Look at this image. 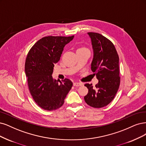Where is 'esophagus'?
I'll return each instance as SVG.
<instances>
[{"label":"esophagus","instance_id":"34e87169","mask_svg":"<svg viewBox=\"0 0 146 146\" xmlns=\"http://www.w3.org/2000/svg\"><path fill=\"white\" fill-rule=\"evenodd\" d=\"M73 84H74V86H82L83 83H80V82H74L73 83Z\"/></svg>","mask_w":146,"mask_h":146}]
</instances>
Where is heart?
<instances>
[{"instance_id": "obj_1", "label": "heart", "mask_w": 146, "mask_h": 146, "mask_svg": "<svg viewBox=\"0 0 146 146\" xmlns=\"http://www.w3.org/2000/svg\"><path fill=\"white\" fill-rule=\"evenodd\" d=\"M79 49H83V48H79Z\"/></svg>"}]
</instances>
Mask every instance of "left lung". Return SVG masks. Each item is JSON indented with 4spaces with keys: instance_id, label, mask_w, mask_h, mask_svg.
<instances>
[{
    "instance_id": "1",
    "label": "left lung",
    "mask_w": 146,
    "mask_h": 146,
    "mask_svg": "<svg viewBox=\"0 0 146 146\" xmlns=\"http://www.w3.org/2000/svg\"><path fill=\"white\" fill-rule=\"evenodd\" d=\"M91 38L94 57L91 70L98 83L84 84L88 89L84 101L89 106L101 108L109 104L117 94L120 84L119 57L112 42L97 33H88Z\"/></svg>"
}]
</instances>
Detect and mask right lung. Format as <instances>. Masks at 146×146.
Instances as JSON below:
<instances>
[{"label":"right lung","instance_id":"1","mask_svg":"<svg viewBox=\"0 0 146 146\" xmlns=\"http://www.w3.org/2000/svg\"><path fill=\"white\" fill-rule=\"evenodd\" d=\"M70 37L48 36L40 39L30 49L25 61V71L29 92L40 108L51 111L60 108L72 87V82L65 78L58 83L52 78L54 64L61 57Z\"/></svg>","mask_w":146,"mask_h":146}]
</instances>
